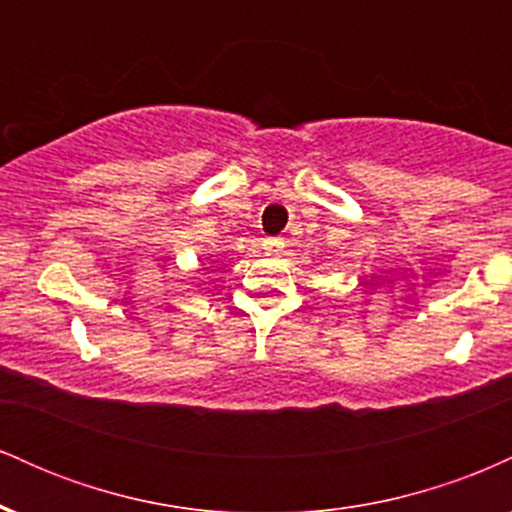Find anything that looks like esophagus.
<instances>
[{
  "label": "esophagus",
  "mask_w": 512,
  "mask_h": 512,
  "mask_svg": "<svg viewBox=\"0 0 512 512\" xmlns=\"http://www.w3.org/2000/svg\"><path fill=\"white\" fill-rule=\"evenodd\" d=\"M262 250L267 252V255H279V252L284 250V240H281V238H264L262 240Z\"/></svg>",
  "instance_id": "obj_1"
}]
</instances>
